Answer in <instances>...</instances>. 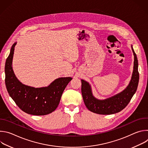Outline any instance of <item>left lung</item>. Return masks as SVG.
<instances>
[{
  "label": "left lung",
  "instance_id": "obj_1",
  "mask_svg": "<svg viewBox=\"0 0 148 148\" xmlns=\"http://www.w3.org/2000/svg\"><path fill=\"white\" fill-rule=\"evenodd\" d=\"M134 55V70L129 85L121 92L103 100L95 98L88 82L81 79V92L86 107L90 111L102 115H110L120 112L127 106L136 91L139 75L136 55L131 46Z\"/></svg>",
  "mask_w": 148,
  "mask_h": 148
}]
</instances>
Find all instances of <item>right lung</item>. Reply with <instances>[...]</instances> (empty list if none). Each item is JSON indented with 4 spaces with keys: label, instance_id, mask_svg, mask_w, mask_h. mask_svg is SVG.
Segmentation results:
<instances>
[{
    "label": "right lung",
    "instance_id": "add662e5",
    "mask_svg": "<svg viewBox=\"0 0 148 148\" xmlns=\"http://www.w3.org/2000/svg\"><path fill=\"white\" fill-rule=\"evenodd\" d=\"M14 43L6 59L5 72L8 92L17 106L25 112L33 115H45L53 112L58 107L62 94L71 77L55 79L48 87L34 88L20 82L12 68Z\"/></svg>",
    "mask_w": 148,
    "mask_h": 148
}]
</instances>
